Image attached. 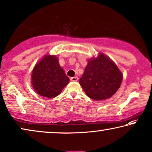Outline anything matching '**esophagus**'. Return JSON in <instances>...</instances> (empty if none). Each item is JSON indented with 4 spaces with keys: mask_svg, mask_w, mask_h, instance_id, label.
I'll return each instance as SVG.
<instances>
[{
    "mask_svg": "<svg viewBox=\"0 0 152 152\" xmlns=\"http://www.w3.org/2000/svg\"><path fill=\"white\" fill-rule=\"evenodd\" d=\"M78 78L77 76L71 77V78H70V80L74 81V82H76V81H78Z\"/></svg>",
    "mask_w": 152,
    "mask_h": 152,
    "instance_id": "1",
    "label": "esophagus"
}]
</instances>
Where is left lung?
Listing matches in <instances>:
<instances>
[{"mask_svg":"<svg viewBox=\"0 0 152 152\" xmlns=\"http://www.w3.org/2000/svg\"><path fill=\"white\" fill-rule=\"evenodd\" d=\"M123 74L102 53L88 61L79 83L87 96L95 100L112 97L121 87Z\"/></svg>","mask_w":152,"mask_h":152,"instance_id":"1","label":"left lung"}]
</instances>
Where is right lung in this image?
Masks as SVG:
<instances>
[{
  "instance_id": "1",
  "label": "right lung",
  "mask_w": 152,
  "mask_h": 152,
  "mask_svg": "<svg viewBox=\"0 0 152 152\" xmlns=\"http://www.w3.org/2000/svg\"><path fill=\"white\" fill-rule=\"evenodd\" d=\"M69 83V79L60 66L56 56H45L31 74V84L36 93L49 98L58 96Z\"/></svg>"
}]
</instances>
